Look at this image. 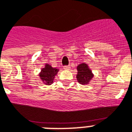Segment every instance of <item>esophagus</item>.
Returning a JSON list of instances; mask_svg holds the SVG:
<instances>
[{"instance_id": "34e87169", "label": "esophagus", "mask_w": 132, "mask_h": 132, "mask_svg": "<svg viewBox=\"0 0 132 132\" xmlns=\"http://www.w3.org/2000/svg\"><path fill=\"white\" fill-rule=\"evenodd\" d=\"M64 70H68L70 69V66H64Z\"/></svg>"}]
</instances>
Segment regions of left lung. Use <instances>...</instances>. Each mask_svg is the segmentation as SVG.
I'll list each match as a JSON object with an SVG mask.
<instances>
[{"label":"left lung","mask_w":132,"mask_h":132,"mask_svg":"<svg viewBox=\"0 0 132 132\" xmlns=\"http://www.w3.org/2000/svg\"><path fill=\"white\" fill-rule=\"evenodd\" d=\"M77 74L76 75L77 82L82 85H87L94 77L92 70L86 63L79 64L77 67Z\"/></svg>","instance_id":"obj_1"}]
</instances>
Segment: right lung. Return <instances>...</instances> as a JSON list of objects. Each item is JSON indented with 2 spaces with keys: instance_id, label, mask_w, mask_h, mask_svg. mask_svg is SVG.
Wrapping results in <instances>:
<instances>
[{
  "instance_id": "add662e5",
  "label": "right lung",
  "mask_w": 132,
  "mask_h": 132,
  "mask_svg": "<svg viewBox=\"0 0 132 132\" xmlns=\"http://www.w3.org/2000/svg\"><path fill=\"white\" fill-rule=\"evenodd\" d=\"M59 70L58 68H53L50 64H46L39 73V76L43 84L49 86L53 83L55 75H57Z\"/></svg>"
}]
</instances>
